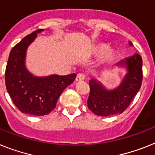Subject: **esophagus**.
I'll use <instances>...</instances> for the list:
<instances>
[{
	"mask_svg": "<svg viewBox=\"0 0 155 155\" xmlns=\"http://www.w3.org/2000/svg\"><path fill=\"white\" fill-rule=\"evenodd\" d=\"M85 79V75L84 73H79L75 78V80L76 81H81V80H84Z\"/></svg>",
	"mask_w": 155,
	"mask_h": 155,
	"instance_id": "esophagus-1",
	"label": "esophagus"
}]
</instances>
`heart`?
<instances>
[{"instance_id":"1","label":"heart","mask_w":155,"mask_h":155,"mask_svg":"<svg viewBox=\"0 0 155 155\" xmlns=\"http://www.w3.org/2000/svg\"><path fill=\"white\" fill-rule=\"evenodd\" d=\"M103 49H105V51L102 53V55L100 57L101 62L108 61H110L114 57V50L110 49V48H107L106 47V45H104V44L98 45L97 49H96V51H102Z\"/></svg>"}]
</instances>
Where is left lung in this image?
Returning <instances> with one entry per match:
<instances>
[{
	"instance_id": "left-lung-1",
	"label": "left lung",
	"mask_w": 155,
	"mask_h": 155,
	"mask_svg": "<svg viewBox=\"0 0 155 155\" xmlns=\"http://www.w3.org/2000/svg\"><path fill=\"white\" fill-rule=\"evenodd\" d=\"M129 45H133L132 41H129ZM117 65L126 67L128 72L121 84L115 89L109 91L94 79L89 81L87 107L96 115L107 117L122 114L140 91L143 80L141 56L136 53L118 62Z\"/></svg>"
}]
</instances>
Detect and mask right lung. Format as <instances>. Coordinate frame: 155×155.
<instances>
[{
  "label": "right lung",
  "mask_w": 155,
  "mask_h": 155,
  "mask_svg": "<svg viewBox=\"0 0 155 155\" xmlns=\"http://www.w3.org/2000/svg\"><path fill=\"white\" fill-rule=\"evenodd\" d=\"M42 31H34L12 49L5 70L6 89L13 103L22 113L34 116L49 114L56 107L64 90L76 77L75 73L38 77L27 69V47L35 39L37 34Z\"/></svg>",
  "instance_id": "add662e5"
}]
</instances>
